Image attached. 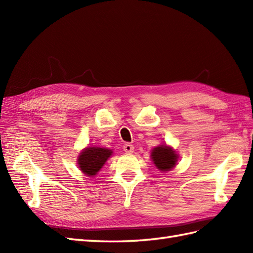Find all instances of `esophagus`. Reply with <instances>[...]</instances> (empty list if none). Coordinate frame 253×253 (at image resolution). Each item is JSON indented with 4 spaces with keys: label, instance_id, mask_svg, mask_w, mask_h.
I'll return each instance as SVG.
<instances>
[{
    "label": "esophagus",
    "instance_id": "obj_1",
    "mask_svg": "<svg viewBox=\"0 0 253 253\" xmlns=\"http://www.w3.org/2000/svg\"><path fill=\"white\" fill-rule=\"evenodd\" d=\"M123 149H124V151H125V152L131 153V152H133V149H135V148H133V146H132L131 143H128V142H127V143L124 144Z\"/></svg>",
    "mask_w": 253,
    "mask_h": 253
}]
</instances>
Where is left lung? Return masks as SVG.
Here are the masks:
<instances>
[{"label":"left lung","mask_w":253,"mask_h":253,"mask_svg":"<svg viewBox=\"0 0 253 253\" xmlns=\"http://www.w3.org/2000/svg\"><path fill=\"white\" fill-rule=\"evenodd\" d=\"M151 157L155 166L163 171L173 169L177 162V154L173 149L166 146H160L153 149Z\"/></svg>","instance_id":"1"}]
</instances>
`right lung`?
I'll list each match as a JSON object with an SVG mask.
<instances>
[{"label":"right lung","mask_w":253,"mask_h":253,"mask_svg":"<svg viewBox=\"0 0 253 253\" xmlns=\"http://www.w3.org/2000/svg\"><path fill=\"white\" fill-rule=\"evenodd\" d=\"M112 151L105 148H87L78 158L79 169L85 175L94 176L111 157Z\"/></svg>","instance_id":"obj_1"}]
</instances>
